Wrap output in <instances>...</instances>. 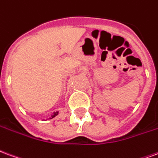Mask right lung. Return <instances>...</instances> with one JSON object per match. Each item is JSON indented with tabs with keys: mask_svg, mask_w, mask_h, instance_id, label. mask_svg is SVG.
<instances>
[{
	"mask_svg": "<svg viewBox=\"0 0 158 158\" xmlns=\"http://www.w3.org/2000/svg\"><path fill=\"white\" fill-rule=\"evenodd\" d=\"M58 114H59V111H55V112H53V114H51V116H50V117H49L48 119H51V118H55V116H57Z\"/></svg>",
	"mask_w": 158,
	"mask_h": 158,
	"instance_id": "obj_1",
	"label": "right lung"
}]
</instances>
